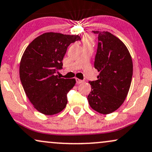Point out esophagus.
Wrapping results in <instances>:
<instances>
[{
    "label": "esophagus",
    "instance_id": "obj_1",
    "mask_svg": "<svg viewBox=\"0 0 152 152\" xmlns=\"http://www.w3.org/2000/svg\"><path fill=\"white\" fill-rule=\"evenodd\" d=\"M76 83H77V84H81V83H83V81H82V80H81V79H78V78H76Z\"/></svg>",
    "mask_w": 152,
    "mask_h": 152
}]
</instances>
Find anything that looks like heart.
I'll return each instance as SVG.
<instances>
[{
    "label": "heart",
    "mask_w": 152,
    "mask_h": 152,
    "mask_svg": "<svg viewBox=\"0 0 152 152\" xmlns=\"http://www.w3.org/2000/svg\"><path fill=\"white\" fill-rule=\"evenodd\" d=\"M93 40H94L93 37L91 35H88V34H87V35H85L83 37L82 41H83V45H91L93 42Z\"/></svg>",
    "instance_id": "1"
}]
</instances>
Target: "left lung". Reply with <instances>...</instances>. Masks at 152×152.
Returning <instances> with one entry per match:
<instances>
[{
  "instance_id": "left-lung-1",
  "label": "left lung",
  "mask_w": 152,
  "mask_h": 152,
  "mask_svg": "<svg viewBox=\"0 0 152 152\" xmlns=\"http://www.w3.org/2000/svg\"><path fill=\"white\" fill-rule=\"evenodd\" d=\"M98 35L95 69L98 80L90 81L91 91L87 99L91 108L101 114L114 112L128 94L133 73L132 60L125 45L113 34L93 31Z\"/></svg>"
}]
</instances>
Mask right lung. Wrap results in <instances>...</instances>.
I'll list each match as a JSON object with an SVG mask.
<instances>
[{"label": "right lung", "mask_w": 152, "mask_h": 152, "mask_svg": "<svg viewBox=\"0 0 152 152\" xmlns=\"http://www.w3.org/2000/svg\"><path fill=\"white\" fill-rule=\"evenodd\" d=\"M81 40L78 35L45 32L27 47L20 63V78L25 94L39 113L53 115L67 104L75 78H61L56 74L71 43Z\"/></svg>", "instance_id": "add662e5"}]
</instances>
